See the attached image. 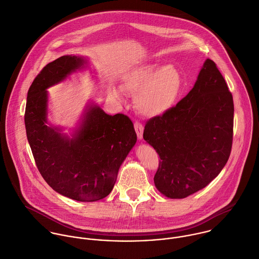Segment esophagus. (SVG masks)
Here are the masks:
<instances>
[{
	"mask_svg": "<svg viewBox=\"0 0 259 259\" xmlns=\"http://www.w3.org/2000/svg\"><path fill=\"white\" fill-rule=\"evenodd\" d=\"M134 128H135V131H136V133H137V137H138V139H142V136H143V130H144L143 125H142L140 122L136 121V122L134 123Z\"/></svg>",
	"mask_w": 259,
	"mask_h": 259,
	"instance_id": "1",
	"label": "esophagus"
}]
</instances>
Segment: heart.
<instances>
[{
  "instance_id": "heart-1",
  "label": "heart",
  "mask_w": 259,
  "mask_h": 259,
  "mask_svg": "<svg viewBox=\"0 0 259 259\" xmlns=\"http://www.w3.org/2000/svg\"><path fill=\"white\" fill-rule=\"evenodd\" d=\"M182 76L171 64L160 68L157 63H143L131 69L123 78L122 88L136 95L135 108L145 117H155L168 111L182 90ZM112 95L118 97L115 89Z\"/></svg>"
}]
</instances>
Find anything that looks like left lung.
I'll list each match as a JSON object with an SVG mask.
<instances>
[{
	"label": "left lung",
	"instance_id": "8db88e82",
	"mask_svg": "<svg viewBox=\"0 0 259 259\" xmlns=\"http://www.w3.org/2000/svg\"><path fill=\"white\" fill-rule=\"evenodd\" d=\"M233 121L232 94L216 63L207 59L190 93L145 124L143 138L160 158L157 190L183 199L207 187L228 161Z\"/></svg>",
	"mask_w": 259,
	"mask_h": 259
}]
</instances>
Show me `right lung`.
<instances>
[{"label": "right lung", "instance_id": "1", "mask_svg": "<svg viewBox=\"0 0 259 259\" xmlns=\"http://www.w3.org/2000/svg\"><path fill=\"white\" fill-rule=\"evenodd\" d=\"M84 62L83 58L64 55L46 64L29 88L24 120L36 166L45 182L64 197L95 202L112 192L137 135L128 116H111L97 106L89 110L72 139L45 125L46 89Z\"/></svg>", "mask_w": 259, "mask_h": 259}]
</instances>
